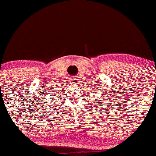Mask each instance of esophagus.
Segmentation results:
<instances>
[{"instance_id":"esophagus-1","label":"esophagus","mask_w":156,"mask_h":156,"mask_svg":"<svg viewBox=\"0 0 156 156\" xmlns=\"http://www.w3.org/2000/svg\"><path fill=\"white\" fill-rule=\"evenodd\" d=\"M77 80L78 79L77 78H76V77H73L71 79V83H73V84H76V83H78V81H77Z\"/></svg>"}]
</instances>
